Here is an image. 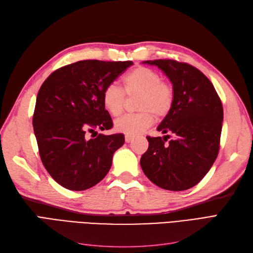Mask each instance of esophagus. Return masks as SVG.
<instances>
[{"label": "esophagus", "instance_id": "obj_1", "mask_svg": "<svg viewBox=\"0 0 253 253\" xmlns=\"http://www.w3.org/2000/svg\"><path fill=\"white\" fill-rule=\"evenodd\" d=\"M134 139L133 135H126V142H131Z\"/></svg>", "mask_w": 253, "mask_h": 253}]
</instances>
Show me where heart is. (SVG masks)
Listing matches in <instances>:
<instances>
[{"label":"heart","mask_w":253,"mask_h":253,"mask_svg":"<svg viewBox=\"0 0 253 253\" xmlns=\"http://www.w3.org/2000/svg\"><path fill=\"white\" fill-rule=\"evenodd\" d=\"M124 89L127 96L138 95L136 99L137 113L126 114L115 121V128L126 135L138 134L148 128L156 118H164L172 110L174 89L162 76L147 66H138L124 78ZM115 84H109L102 90V103L113 116L124 110L126 95Z\"/></svg>","instance_id":"heart-1"}]
</instances>
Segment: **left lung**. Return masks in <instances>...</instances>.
I'll list each match as a JSON object with an SVG mask.
<instances>
[{
    "label": "left lung",
    "instance_id": "obj_1",
    "mask_svg": "<svg viewBox=\"0 0 253 253\" xmlns=\"http://www.w3.org/2000/svg\"><path fill=\"white\" fill-rule=\"evenodd\" d=\"M156 65L173 84L172 110L157 127L164 137L147 136L140 166L156 186L183 191L209 172L219 151L223 104L211 81L196 67L176 60L144 61ZM173 138L168 142L170 135Z\"/></svg>",
    "mask_w": 253,
    "mask_h": 253
}]
</instances>
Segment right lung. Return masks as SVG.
I'll list each match as a JSON object with an SVG mask.
<instances>
[{
	"mask_svg": "<svg viewBox=\"0 0 253 253\" xmlns=\"http://www.w3.org/2000/svg\"><path fill=\"white\" fill-rule=\"evenodd\" d=\"M132 64L83 60L58 68L43 82L33 126L42 164L59 185L83 191L110 171L113 154L124 145L125 135L97 134L96 129L113 127L102 90Z\"/></svg>",
	"mask_w": 253,
	"mask_h": 253,
	"instance_id": "right-lung-1",
	"label": "right lung"
}]
</instances>
